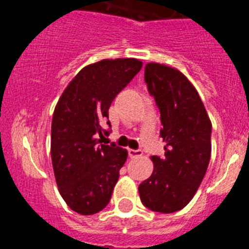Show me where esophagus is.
Wrapping results in <instances>:
<instances>
[{
  "mask_svg": "<svg viewBox=\"0 0 249 249\" xmlns=\"http://www.w3.org/2000/svg\"><path fill=\"white\" fill-rule=\"evenodd\" d=\"M142 153H143V152H142V149H131V148L128 149V156L131 158L140 157V156H142Z\"/></svg>",
  "mask_w": 249,
  "mask_h": 249,
  "instance_id": "34e87169",
  "label": "esophagus"
}]
</instances>
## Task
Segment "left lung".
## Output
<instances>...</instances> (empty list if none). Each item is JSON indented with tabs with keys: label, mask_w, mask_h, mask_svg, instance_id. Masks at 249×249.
Instances as JSON below:
<instances>
[{
	"label": "left lung",
	"mask_w": 249,
	"mask_h": 249,
	"mask_svg": "<svg viewBox=\"0 0 249 249\" xmlns=\"http://www.w3.org/2000/svg\"><path fill=\"white\" fill-rule=\"evenodd\" d=\"M144 81L160 109L166 146L163 158L152 156L155 169L138 192L151 211L173 213L190 203L206 175L212 123L198 92L178 70L147 63Z\"/></svg>",
	"instance_id": "left-lung-1"
}]
</instances>
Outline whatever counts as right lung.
Returning <instances> with one entry per match:
<instances>
[{"mask_svg": "<svg viewBox=\"0 0 249 249\" xmlns=\"http://www.w3.org/2000/svg\"><path fill=\"white\" fill-rule=\"evenodd\" d=\"M142 68L136 58L103 59L82 68L58 100L51 127V157L58 191L67 206L83 215L108 204L127 160V151L101 144L108 108ZM107 124L111 127L109 121Z\"/></svg>", "mask_w": 249, "mask_h": 249, "instance_id": "add662e5", "label": "right lung"}]
</instances>
